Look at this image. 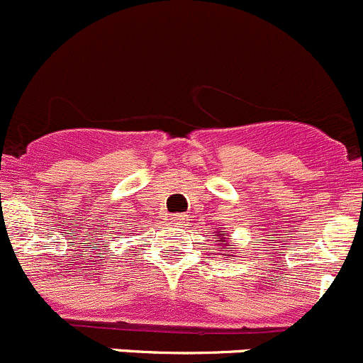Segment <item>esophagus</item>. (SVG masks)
I'll list each match as a JSON object with an SVG mask.
<instances>
[{"label": "esophagus", "mask_w": 363, "mask_h": 363, "mask_svg": "<svg viewBox=\"0 0 363 363\" xmlns=\"http://www.w3.org/2000/svg\"><path fill=\"white\" fill-rule=\"evenodd\" d=\"M186 220H189V215L185 213H177L171 217V222H173L177 228H183V225H186Z\"/></svg>", "instance_id": "34e87169"}]
</instances>
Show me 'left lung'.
I'll list each match as a JSON object with an SVG mask.
<instances>
[{"instance_id": "obj_1", "label": "left lung", "mask_w": 363, "mask_h": 363, "mask_svg": "<svg viewBox=\"0 0 363 363\" xmlns=\"http://www.w3.org/2000/svg\"><path fill=\"white\" fill-rule=\"evenodd\" d=\"M225 235H228V233H225V231H218V235H215V238H220V236H222V238H224ZM224 245H225L224 242H220V240H217V247H218V249H222V247H224Z\"/></svg>"}]
</instances>
